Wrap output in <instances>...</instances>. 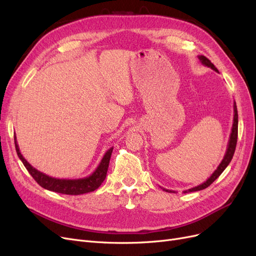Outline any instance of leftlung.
<instances>
[{"label": "left lung", "mask_w": 256, "mask_h": 256, "mask_svg": "<svg viewBox=\"0 0 256 256\" xmlns=\"http://www.w3.org/2000/svg\"><path fill=\"white\" fill-rule=\"evenodd\" d=\"M198 60L200 63H202L204 66H207L209 68H212V70L219 72L218 69L214 67V65L212 63L210 60H209L207 58H205L204 56H198ZM237 136H238V113H237V106H236V102H234V122H233V127H232V132L230 136V140H228V148L226 152V154H224V157L221 161V164H219V166L216 168V171L212 174V176L208 178L206 182H204L203 184H200L194 188H191L184 191V193H188V192H193V191H200V190H203L205 188H207L208 186H210L216 178H218L224 170L226 168V166L230 164V162L234 156V152H235V148H236V144H237ZM164 189V191L170 192V193H175V191L172 190H168V189Z\"/></svg>", "instance_id": "left-lung-1"}]
</instances>
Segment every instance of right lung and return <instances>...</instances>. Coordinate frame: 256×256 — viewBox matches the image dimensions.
<instances>
[{"label":"right lung","mask_w":256,"mask_h":256,"mask_svg":"<svg viewBox=\"0 0 256 256\" xmlns=\"http://www.w3.org/2000/svg\"><path fill=\"white\" fill-rule=\"evenodd\" d=\"M14 146H16V152L18 154V157L20 158L22 164H24L28 173L32 175V177L38 184L42 186V188L47 190L62 193V194H69V196L84 194V193L95 191L100 187V184H102L106 180L108 168H109V162H110V158L113 150V147H111L110 150H106L104 158L102 159V161H100L99 166L95 170V172L90 174V176L79 178V180H60V178L46 175L44 173L38 171V170H36L28 164L20 152L19 146L16 141V136H14Z\"/></svg>","instance_id":"obj_1"}]
</instances>
